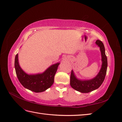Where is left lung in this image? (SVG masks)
<instances>
[{"instance_id":"8db88e82","label":"left lung","mask_w":122,"mask_h":122,"mask_svg":"<svg viewBox=\"0 0 122 122\" xmlns=\"http://www.w3.org/2000/svg\"><path fill=\"white\" fill-rule=\"evenodd\" d=\"M96 44L100 47L102 61L101 68L96 76L90 79H80L76 76L74 70H71L70 85L73 89L81 93H88L99 88L103 82L107 74V60L104 44L99 40L96 42Z\"/></svg>"}]
</instances>
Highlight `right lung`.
<instances>
[{
	"label": "right lung",
	"mask_w": 122,
	"mask_h": 122,
	"mask_svg": "<svg viewBox=\"0 0 122 122\" xmlns=\"http://www.w3.org/2000/svg\"><path fill=\"white\" fill-rule=\"evenodd\" d=\"M59 64L60 62L53 64L42 73L28 74L20 67L17 54L15 57V68L19 81L24 88L35 92H42L52 86Z\"/></svg>",
	"instance_id": "obj_1"
}]
</instances>
